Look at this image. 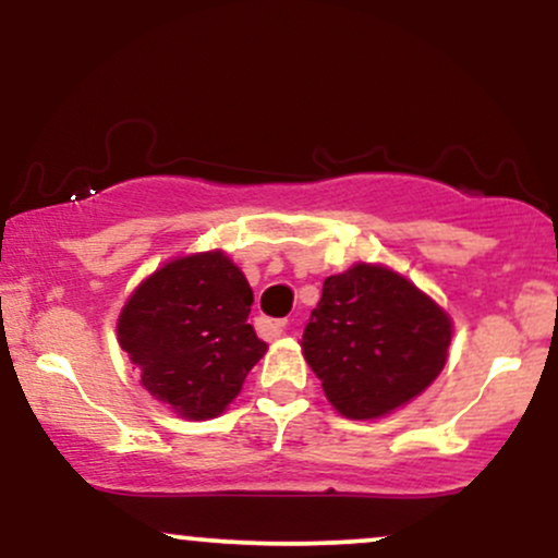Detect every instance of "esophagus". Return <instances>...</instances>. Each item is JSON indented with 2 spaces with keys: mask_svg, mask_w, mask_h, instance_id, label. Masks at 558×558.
Segmentation results:
<instances>
[{
  "mask_svg": "<svg viewBox=\"0 0 558 558\" xmlns=\"http://www.w3.org/2000/svg\"><path fill=\"white\" fill-rule=\"evenodd\" d=\"M288 330L286 319H259V332H265L267 338H280Z\"/></svg>",
  "mask_w": 558,
  "mask_h": 558,
  "instance_id": "34e87169",
  "label": "esophagus"
}]
</instances>
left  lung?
<instances>
[{"label": "left lung", "instance_id": "1", "mask_svg": "<svg viewBox=\"0 0 558 558\" xmlns=\"http://www.w3.org/2000/svg\"><path fill=\"white\" fill-rule=\"evenodd\" d=\"M453 323L412 280L356 262L323 283L301 351L338 414L377 420L425 390L446 367Z\"/></svg>", "mask_w": 558, "mask_h": 558}]
</instances>
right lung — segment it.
<instances>
[{
	"label": "right lung",
	"mask_w": 558,
	"mask_h": 558,
	"mask_svg": "<svg viewBox=\"0 0 558 558\" xmlns=\"http://www.w3.org/2000/svg\"><path fill=\"white\" fill-rule=\"evenodd\" d=\"M252 304L246 275L222 248L185 254L128 296L118 341L159 403L178 417L213 420L267 351L248 325Z\"/></svg>",
	"instance_id": "1"
}]
</instances>
